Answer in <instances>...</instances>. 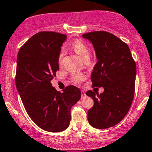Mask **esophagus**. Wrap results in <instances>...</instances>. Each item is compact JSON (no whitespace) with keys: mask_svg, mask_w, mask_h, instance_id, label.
<instances>
[{"mask_svg":"<svg viewBox=\"0 0 152 152\" xmlns=\"http://www.w3.org/2000/svg\"><path fill=\"white\" fill-rule=\"evenodd\" d=\"M86 96L85 94V92L84 91V90H82V99H84L85 98V96Z\"/></svg>","mask_w":152,"mask_h":152,"instance_id":"34e87169","label":"esophagus"}]
</instances>
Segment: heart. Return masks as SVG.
Listing matches in <instances>:
<instances>
[{
	"label": "heart",
	"mask_w": 152,
	"mask_h": 152,
	"mask_svg": "<svg viewBox=\"0 0 152 152\" xmlns=\"http://www.w3.org/2000/svg\"><path fill=\"white\" fill-rule=\"evenodd\" d=\"M72 48H73V50L81 56L83 60H85L86 59H90V54H91V52H90V48L87 46V45L82 40H76L72 45ZM64 55H65V50L64 49H62L59 52V56H58V63L59 65H61L62 62V59H63ZM73 80L75 81L77 83L82 82V81L85 79L84 76L81 74H76L73 76Z\"/></svg>",
	"instance_id": "heart-1"
}]
</instances>
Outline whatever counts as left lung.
I'll return each mask as SVG.
<instances>
[{
    "label": "left lung",
    "instance_id": "obj_1",
    "mask_svg": "<svg viewBox=\"0 0 152 152\" xmlns=\"http://www.w3.org/2000/svg\"><path fill=\"white\" fill-rule=\"evenodd\" d=\"M82 37L93 44L97 59L91 74L93 86L104 89L100 95L92 90L86 93L94 102L87 120L94 128H110L123 120L132 103L135 62L127 44L113 34L101 31Z\"/></svg>",
    "mask_w": 152,
    "mask_h": 152
}]
</instances>
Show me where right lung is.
<instances>
[{
	"mask_svg": "<svg viewBox=\"0 0 152 152\" xmlns=\"http://www.w3.org/2000/svg\"><path fill=\"white\" fill-rule=\"evenodd\" d=\"M67 36L42 31L18 51L15 83L28 116L42 129L59 132L69 126L70 108L81 99L80 90L67 86L62 93L50 81L59 69L58 56Z\"/></svg>",
	"mask_w": 152,
	"mask_h": 152,
	"instance_id": "obj_1",
	"label": "right lung"
}]
</instances>
